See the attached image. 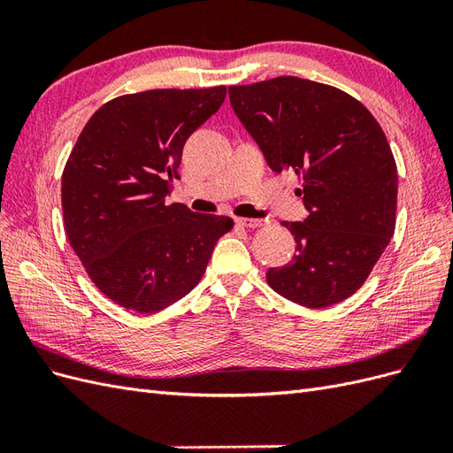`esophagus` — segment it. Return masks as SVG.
<instances>
[{"label": "esophagus", "mask_w": 453, "mask_h": 453, "mask_svg": "<svg viewBox=\"0 0 453 453\" xmlns=\"http://www.w3.org/2000/svg\"><path fill=\"white\" fill-rule=\"evenodd\" d=\"M236 223L245 228H258V226L266 225L265 219H250V217H240V219H236Z\"/></svg>", "instance_id": "34e87169"}]
</instances>
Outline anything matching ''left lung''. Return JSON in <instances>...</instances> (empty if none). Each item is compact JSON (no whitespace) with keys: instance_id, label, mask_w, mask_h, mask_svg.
I'll list each match as a JSON object with an SVG mask.
<instances>
[{"instance_id":"obj_1","label":"left lung","mask_w":453,"mask_h":453,"mask_svg":"<svg viewBox=\"0 0 453 453\" xmlns=\"http://www.w3.org/2000/svg\"><path fill=\"white\" fill-rule=\"evenodd\" d=\"M230 105L273 172L303 177L308 217L283 221L295 236L289 265L266 280L281 296L325 308L351 296L395 232L396 166L368 109L334 87L276 77L230 87Z\"/></svg>"}]
</instances>
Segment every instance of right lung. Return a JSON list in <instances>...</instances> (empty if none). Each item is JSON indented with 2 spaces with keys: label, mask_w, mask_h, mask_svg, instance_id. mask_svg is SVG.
I'll return each mask as SVG.
<instances>
[{
  "label": "right lung",
  "mask_w": 453,
  "mask_h": 453,
  "mask_svg": "<svg viewBox=\"0 0 453 453\" xmlns=\"http://www.w3.org/2000/svg\"><path fill=\"white\" fill-rule=\"evenodd\" d=\"M225 87L147 90L102 105L62 175L65 234L98 289L122 308L155 313L200 281L232 219L166 203L183 145Z\"/></svg>",
  "instance_id": "add662e5"
}]
</instances>
